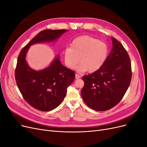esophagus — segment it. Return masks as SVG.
Instances as JSON below:
<instances>
[{
    "label": "esophagus",
    "instance_id": "obj_1",
    "mask_svg": "<svg viewBox=\"0 0 147 147\" xmlns=\"http://www.w3.org/2000/svg\"><path fill=\"white\" fill-rule=\"evenodd\" d=\"M80 77H80V75H78V74H75V78L78 79V78H80Z\"/></svg>",
    "mask_w": 147,
    "mask_h": 147
}]
</instances>
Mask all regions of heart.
Masks as SVG:
<instances>
[{"label": "heart", "instance_id": "1", "mask_svg": "<svg viewBox=\"0 0 147 147\" xmlns=\"http://www.w3.org/2000/svg\"><path fill=\"white\" fill-rule=\"evenodd\" d=\"M109 53L107 44L98 39L88 35H83L75 38L70 47H66L63 51L65 65L70 69L77 67L79 72L88 70L94 72L99 70L105 63Z\"/></svg>", "mask_w": 147, "mask_h": 147}]
</instances>
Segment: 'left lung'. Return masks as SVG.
<instances>
[{
    "mask_svg": "<svg viewBox=\"0 0 147 147\" xmlns=\"http://www.w3.org/2000/svg\"><path fill=\"white\" fill-rule=\"evenodd\" d=\"M111 39L112 49L104 64L96 72L82 77V98L89 107L96 111L108 110L118 104L131 81L129 56L117 40Z\"/></svg>",
    "mask_w": 147,
    "mask_h": 147,
    "instance_id": "obj_1",
    "label": "left lung"
}]
</instances>
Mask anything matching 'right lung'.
Listing matches in <instances>:
<instances>
[{
    "label": "right lung",
    "mask_w": 147,
    "mask_h": 147,
    "mask_svg": "<svg viewBox=\"0 0 147 147\" xmlns=\"http://www.w3.org/2000/svg\"><path fill=\"white\" fill-rule=\"evenodd\" d=\"M67 30L46 29L40 32L22 50L15 70L17 86L25 100L34 108L48 112L58 107L75 77L73 70L61 63L57 55L46 68L35 70L28 65L26 55L30 46L57 41Z\"/></svg>",
    "instance_id": "right-lung-1"
}]
</instances>
